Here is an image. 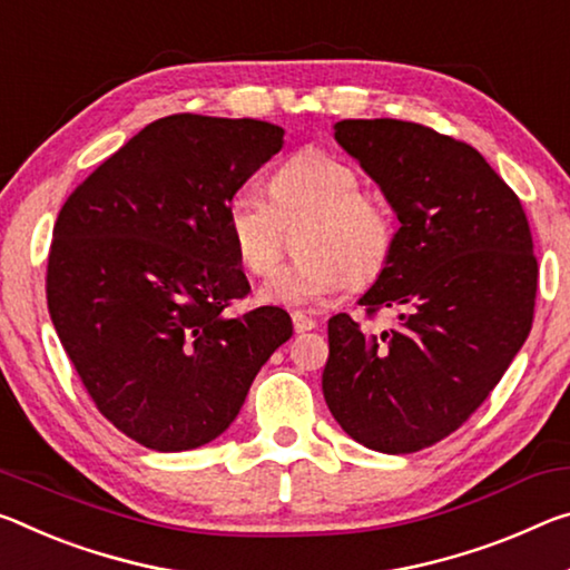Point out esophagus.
Instances as JSON below:
<instances>
[{
    "label": "esophagus",
    "instance_id": "1",
    "mask_svg": "<svg viewBox=\"0 0 570 570\" xmlns=\"http://www.w3.org/2000/svg\"><path fill=\"white\" fill-rule=\"evenodd\" d=\"M292 322H294L296 332H312L314 327H317V322H314L312 317H306L304 312H292Z\"/></svg>",
    "mask_w": 570,
    "mask_h": 570
}]
</instances>
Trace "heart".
Listing matches in <instances>:
<instances>
[{"label": "heart", "instance_id": "heart-1", "mask_svg": "<svg viewBox=\"0 0 570 570\" xmlns=\"http://www.w3.org/2000/svg\"><path fill=\"white\" fill-rule=\"evenodd\" d=\"M268 194L243 185L225 203V228L240 266L264 276L283 252L285 230L307 228L305 256L271 274L258 299L278 306H320L373 282L391 264L395 213L375 189H363V175L342 157L304 149L274 171Z\"/></svg>", "mask_w": 570, "mask_h": 570}]
</instances>
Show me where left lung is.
<instances>
[{
	"label": "left lung",
	"mask_w": 570,
	"mask_h": 570,
	"mask_svg": "<svg viewBox=\"0 0 570 570\" xmlns=\"http://www.w3.org/2000/svg\"><path fill=\"white\" fill-rule=\"evenodd\" d=\"M334 139L375 179L401 228L391 264L360 296L367 334L327 324L322 391L357 444L411 454L484 403L532 327L538 261L518 195L469 144L399 119H345Z\"/></svg>",
	"instance_id": "left-lung-1"
}]
</instances>
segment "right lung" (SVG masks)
Listing matches in <instances>:
<instances>
[{
    "mask_svg": "<svg viewBox=\"0 0 570 570\" xmlns=\"http://www.w3.org/2000/svg\"><path fill=\"white\" fill-rule=\"evenodd\" d=\"M284 147L256 119L165 116L80 183L58 215L48 309L96 409L137 444L187 451L236 421L253 377L292 337L250 292L225 203Z\"/></svg>",
    "mask_w": 570,
    "mask_h": 570,
    "instance_id": "add662e5",
    "label": "right lung"
}]
</instances>
